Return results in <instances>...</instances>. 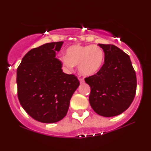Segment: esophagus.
<instances>
[{
    "instance_id": "1",
    "label": "esophagus",
    "mask_w": 151,
    "mask_h": 151,
    "mask_svg": "<svg viewBox=\"0 0 151 151\" xmlns=\"http://www.w3.org/2000/svg\"><path fill=\"white\" fill-rule=\"evenodd\" d=\"M79 80H80V83H83V82H84V79H83V78H79Z\"/></svg>"
}]
</instances>
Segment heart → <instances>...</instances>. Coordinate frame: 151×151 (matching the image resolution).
I'll use <instances>...</instances> for the list:
<instances>
[{"instance_id": "b5f03b06", "label": "heart", "mask_w": 151, "mask_h": 151, "mask_svg": "<svg viewBox=\"0 0 151 151\" xmlns=\"http://www.w3.org/2000/svg\"><path fill=\"white\" fill-rule=\"evenodd\" d=\"M65 56L60 58L63 67L71 70L78 65L82 75L93 76L101 69L104 63V53L97 45H73L66 49Z\"/></svg>"}]
</instances>
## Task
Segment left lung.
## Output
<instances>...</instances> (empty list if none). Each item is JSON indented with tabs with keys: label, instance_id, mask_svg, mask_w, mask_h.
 <instances>
[{
	"label": "left lung",
	"instance_id": "obj_1",
	"mask_svg": "<svg viewBox=\"0 0 151 151\" xmlns=\"http://www.w3.org/2000/svg\"><path fill=\"white\" fill-rule=\"evenodd\" d=\"M104 52V63L98 73L84 78L91 87L89 102L104 117L122 113L136 93L137 78L129 55L111 44H98Z\"/></svg>",
	"mask_w": 151,
	"mask_h": 151
}]
</instances>
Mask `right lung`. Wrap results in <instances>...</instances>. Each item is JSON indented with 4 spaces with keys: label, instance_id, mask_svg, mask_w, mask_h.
<instances>
[{
    "label": "right lung",
    "instance_id": "obj_1",
    "mask_svg": "<svg viewBox=\"0 0 151 151\" xmlns=\"http://www.w3.org/2000/svg\"><path fill=\"white\" fill-rule=\"evenodd\" d=\"M63 41L46 43L32 49L17 69L18 98L32 118L54 123L67 115L72 95L80 85L75 75L64 73L55 58Z\"/></svg>",
    "mask_w": 151,
    "mask_h": 151
}]
</instances>
